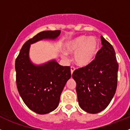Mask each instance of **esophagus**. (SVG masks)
I'll use <instances>...</instances> for the list:
<instances>
[{
    "label": "esophagus",
    "mask_w": 130,
    "mask_h": 130,
    "mask_svg": "<svg viewBox=\"0 0 130 130\" xmlns=\"http://www.w3.org/2000/svg\"><path fill=\"white\" fill-rule=\"evenodd\" d=\"M75 71V68L74 67H71V74H72L74 72V71Z\"/></svg>",
    "instance_id": "34e87169"
}]
</instances>
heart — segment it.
<instances>
[{"instance_id": "b5f03b06", "label": "heart", "mask_w": 130, "mask_h": 130, "mask_svg": "<svg viewBox=\"0 0 130 130\" xmlns=\"http://www.w3.org/2000/svg\"><path fill=\"white\" fill-rule=\"evenodd\" d=\"M65 48L67 53L74 54V60L77 65L85 67L95 59L98 52V42L94 36H78L68 42ZM61 57L65 60L69 59L65 52L61 53Z\"/></svg>"}]
</instances>
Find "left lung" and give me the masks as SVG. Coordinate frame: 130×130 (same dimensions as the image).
Returning a JSON list of instances; mask_svg holds the SVG:
<instances>
[{"instance_id": "left-lung-1", "label": "left lung", "mask_w": 130, "mask_h": 130, "mask_svg": "<svg viewBox=\"0 0 130 130\" xmlns=\"http://www.w3.org/2000/svg\"><path fill=\"white\" fill-rule=\"evenodd\" d=\"M103 47L89 65L75 70L72 78L76 83L79 105L90 113L105 110L116 93L119 65L114 48L103 36Z\"/></svg>"}]
</instances>
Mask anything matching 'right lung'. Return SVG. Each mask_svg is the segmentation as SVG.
Returning a JSON list of instances; mask_svg holds the SVG:
<instances>
[{"instance_id":"right-lung-1","label":"right lung","mask_w":130,"mask_h":130,"mask_svg":"<svg viewBox=\"0 0 130 130\" xmlns=\"http://www.w3.org/2000/svg\"><path fill=\"white\" fill-rule=\"evenodd\" d=\"M61 31H45L27 41L15 61L18 91L26 106L38 114L54 111L59 105L60 95L68 80L71 68L61 66L56 59L35 64L29 56L31 45L43 40H56Z\"/></svg>"}]
</instances>
